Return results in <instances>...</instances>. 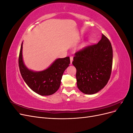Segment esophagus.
I'll list each match as a JSON object with an SVG mask.
<instances>
[{
	"label": "esophagus",
	"instance_id": "obj_1",
	"mask_svg": "<svg viewBox=\"0 0 133 133\" xmlns=\"http://www.w3.org/2000/svg\"><path fill=\"white\" fill-rule=\"evenodd\" d=\"M70 64L72 63V62H73V58L72 57H70Z\"/></svg>",
	"mask_w": 133,
	"mask_h": 133
}]
</instances>
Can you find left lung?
I'll list each match as a JSON object with an SVG mask.
<instances>
[{
  "instance_id": "1",
  "label": "left lung",
  "mask_w": 133,
  "mask_h": 133,
  "mask_svg": "<svg viewBox=\"0 0 133 133\" xmlns=\"http://www.w3.org/2000/svg\"><path fill=\"white\" fill-rule=\"evenodd\" d=\"M112 49L102 34L98 44L88 46L75 54L72 64L76 69L78 89L85 94H94L108 83L111 75Z\"/></svg>"
}]
</instances>
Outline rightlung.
I'll return each mask as SVG.
<instances>
[{
	"instance_id": "right-lung-1",
	"label": "right lung",
	"mask_w": 133,
	"mask_h": 133,
	"mask_svg": "<svg viewBox=\"0 0 133 133\" xmlns=\"http://www.w3.org/2000/svg\"><path fill=\"white\" fill-rule=\"evenodd\" d=\"M23 43L19 57V66L23 79L36 93L42 96L53 94L60 87L63 74L70 63V58L57 59L46 69L33 71L28 69L24 63Z\"/></svg>"
}]
</instances>
